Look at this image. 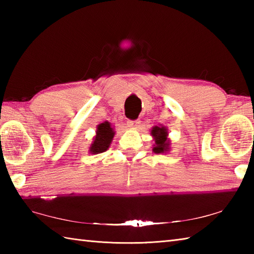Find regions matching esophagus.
I'll return each instance as SVG.
<instances>
[{"label":"esophagus","instance_id":"34e87169","mask_svg":"<svg viewBox=\"0 0 254 254\" xmlns=\"http://www.w3.org/2000/svg\"><path fill=\"white\" fill-rule=\"evenodd\" d=\"M127 124H128V127H138L141 122H139V120H130L127 122Z\"/></svg>","mask_w":254,"mask_h":254}]
</instances>
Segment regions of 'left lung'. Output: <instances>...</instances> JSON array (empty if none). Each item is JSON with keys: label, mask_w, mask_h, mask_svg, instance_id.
Instances as JSON below:
<instances>
[{"label": "left lung", "mask_w": 254, "mask_h": 254, "mask_svg": "<svg viewBox=\"0 0 254 254\" xmlns=\"http://www.w3.org/2000/svg\"><path fill=\"white\" fill-rule=\"evenodd\" d=\"M152 135L155 139L153 152L156 154H164L169 152L170 141L168 139V130L165 127H154L152 128Z\"/></svg>", "instance_id": "1"}]
</instances>
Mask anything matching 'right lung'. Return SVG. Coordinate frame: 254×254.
<instances>
[{
  "label": "right lung",
  "instance_id": "1",
  "mask_svg": "<svg viewBox=\"0 0 254 254\" xmlns=\"http://www.w3.org/2000/svg\"><path fill=\"white\" fill-rule=\"evenodd\" d=\"M113 136H115V131H113V127H111L109 122L106 121L99 124L97 127L94 142L89 147V153L100 154L106 152L110 146Z\"/></svg>",
  "mask_w": 254,
  "mask_h": 254
}]
</instances>
